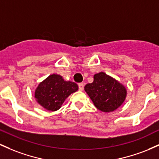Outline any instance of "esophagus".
I'll list each match as a JSON object with an SVG mask.
<instances>
[{"label":"esophagus","instance_id":"esophagus-1","mask_svg":"<svg viewBox=\"0 0 159 159\" xmlns=\"http://www.w3.org/2000/svg\"><path fill=\"white\" fill-rule=\"evenodd\" d=\"M78 88H79L80 91H83V90H84V84L83 83L78 84Z\"/></svg>","mask_w":159,"mask_h":159}]
</instances>
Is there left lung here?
Instances as JSON below:
<instances>
[{
	"mask_svg": "<svg viewBox=\"0 0 159 159\" xmlns=\"http://www.w3.org/2000/svg\"><path fill=\"white\" fill-rule=\"evenodd\" d=\"M84 90L94 105L102 112H113L123 105L126 98L125 86L105 72L95 74L93 82L85 85Z\"/></svg>",
	"mask_w": 159,
	"mask_h": 159,
	"instance_id": "left-lung-1",
	"label": "left lung"
}]
</instances>
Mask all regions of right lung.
I'll return each instance as SVG.
<instances>
[{
	"mask_svg": "<svg viewBox=\"0 0 159 159\" xmlns=\"http://www.w3.org/2000/svg\"><path fill=\"white\" fill-rule=\"evenodd\" d=\"M78 90L77 84L66 81L60 75L53 74L40 82L35 90L36 102L48 111H55L70 94Z\"/></svg>",
	"mask_w": 159,
	"mask_h": 159,
	"instance_id": "right-lung-1",
	"label": "right lung"
}]
</instances>
